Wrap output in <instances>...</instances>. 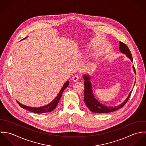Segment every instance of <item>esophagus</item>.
Here are the masks:
<instances>
[{"instance_id": "1", "label": "esophagus", "mask_w": 146, "mask_h": 146, "mask_svg": "<svg viewBox=\"0 0 146 146\" xmlns=\"http://www.w3.org/2000/svg\"><path fill=\"white\" fill-rule=\"evenodd\" d=\"M78 79H79V76H78V75L73 76L72 77V81H73V82H76V81H77L78 80Z\"/></svg>"}]
</instances>
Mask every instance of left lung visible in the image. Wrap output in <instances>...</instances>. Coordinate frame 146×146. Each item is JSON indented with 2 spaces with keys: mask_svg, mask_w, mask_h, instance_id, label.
I'll list each match as a JSON object with an SVG mask.
<instances>
[{
  "mask_svg": "<svg viewBox=\"0 0 146 146\" xmlns=\"http://www.w3.org/2000/svg\"><path fill=\"white\" fill-rule=\"evenodd\" d=\"M119 50L121 51V53L124 54L126 55L127 58H130L131 61H133L132 55L131 54L130 51L129 50L128 47L123 42H119ZM133 70L134 73H135V69L134 66H133ZM90 77L88 74L87 75H84V79L85 80L84 81V85H85V92H84V100L85 103L86 105V106L88 108V109L94 113H106L109 112H112L113 111H115L117 110L122 108L125 104L127 103L128 101L132 91L129 93V96L126 98V99L121 104H119L118 106L115 107H108L106 106L105 105H103L101 104L100 102H99L94 96L91 84L90 81ZM135 85V84H134Z\"/></svg>",
  "mask_w": 146,
  "mask_h": 146,
  "instance_id": "8db88e82",
  "label": "left lung"
}]
</instances>
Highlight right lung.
I'll return each mask as SVG.
<instances>
[{
  "instance_id": "obj_1",
  "label": "right lung",
  "mask_w": 146,
  "mask_h": 146,
  "mask_svg": "<svg viewBox=\"0 0 146 146\" xmlns=\"http://www.w3.org/2000/svg\"><path fill=\"white\" fill-rule=\"evenodd\" d=\"M25 39V38H24ZM69 82L68 81H67L63 85L62 88H61V89L60 90V92H58V95H57V96L54 99V100H53L50 103H49L47 105H46L44 106H42L40 107H38V108H34V107H28L26 106H24L21 103H20L19 102H17V103H19V104L24 109L27 110L29 111H31L32 112L34 113H47V112H50L52 111H53L58 106L59 100L62 96V94L63 92V91H64V90L68 86Z\"/></svg>"
}]
</instances>
